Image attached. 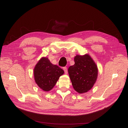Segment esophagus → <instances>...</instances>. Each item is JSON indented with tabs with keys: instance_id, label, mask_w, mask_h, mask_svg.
<instances>
[{
	"instance_id": "34e87169",
	"label": "esophagus",
	"mask_w": 128,
	"mask_h": 128,
	"mask_svg": "<svg viewBox=\"0 0 128 128\" xmlns=\"http://www.w3.org/2000/svg\"><path fill=\"white\" fill-rule=\"evenodd\" d=\"M63 70L64 71V72L65 74H67L68 73V70H67V68L66 67H64L63 68Z\"/></svg>"
}]
</instances>
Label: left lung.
Instances as JSON below:
<instances>
[{
    "label": "left lung",
    "instance_id": "1",
    "mask_svg": "<svg viewBox=\"0 0 128 128\" xmlns=\"http://www.w3.org/2000/svg\"><path fill=\"white\" fill-rule=\"evenodd\" d=\"M74 60V64L68 68L73 87L79 94L86 92L93 87L97 80V66L88 54L77 55Z\"/></svg>",
    "mask_w": 128,
    "mask_h": 128
}]
</instances>
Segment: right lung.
<instances>
[{
  "label": "right lung",
  "mask_w": 128,
  "mask_h": 128,
  "mask_svg": "<svg viewBox=\"0 0 128 128\" xmlns=\"http://www.w3.org/2000/svg\"><path fill=\"white\" fill-rule=\"evenodd\" d=\"M64 73L62 69L52 64L46 57L41 58L34 70L36 83L44 92L51 90Z\"/></svg>",
  "instance_id": "add662e5"
}]
</instances>
